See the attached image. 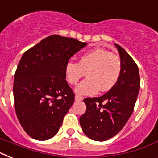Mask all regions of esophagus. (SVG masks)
Here are the masks:
<instances>
[{
    "label": "esophagus",
    "instance_id": "esophagus-1",
    "mask_svg": "<svg viewBox=\"0 0 158 158\" xmlns=\"http://www.w3.org/2000/svg\"><path fill=\"white\" fill-rule=\"evenodd\" d=\"M83 100V97L81 95H79V94H77L76 96H75V101L77 102H79V101H82Z\"/></svg>",
    "mask_w": 158,
    "mask_h": 158
}]
</instances>
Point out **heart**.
Segmentation results:
<instances>
[{
	"label": "heart",
	"instance_id": "obj_1",
	"mask_svg": "<svg viewBox=\"0 0 158 158\" xmlns=\"http://www.w3.org/2000/svg\"><path fill=\"white\" fill-rule=\"evenodd\" d=\"M122 69L121 60L117 55L103 48H97L82 55L79 62L68 61L64 66V76L70 85H76L85 75V80L77 87L81 94L109 91L120 79Z\"/></svg>",
	"mask_w": 158,
	"mask_h": 158
}]
</instances>
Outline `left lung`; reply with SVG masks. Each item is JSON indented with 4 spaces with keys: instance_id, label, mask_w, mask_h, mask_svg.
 <instances>
[{
    "instance_id": "8db88e82",
    "label": "left lung",
    "mask_w": 158,
    "mask_h": 158,
    "mask_svg": "<svg viewBox=\"0 0 158 158\" xmlns=\"http://www.w3.org/2000/svg\"><path fill=\"white\" fill-rule=\"evenodd\" d=\"M115 45L122 63L120 79L102 96L84 98L86 111L79 118L84 134L95 141H106L122 130L132 115L139 91L138 65L120 46Z\"/></svg>"
}]
</instances>
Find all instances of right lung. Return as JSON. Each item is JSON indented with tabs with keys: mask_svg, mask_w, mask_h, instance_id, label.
I'll list each match as a JSON object with an SVG mask.
<instances>
[{
	"mask_svg": "<svg viewBox=\"0 0 158 158\" xmlns=\"http://www.w3.org/2000/svg\"><path fill=\"white\" fill-rule=\"evenodd\" d=\"M86 43L59 35L44 38L23 53L15 73L16 115L31 138L48 140L56 135L74 102L64 66Z\"/></svg>",
	"mask_w": 158,
	"mask_h": 158,
	"instance_id": "add662e5",
	"label": "right lung"
}]
</instances>
